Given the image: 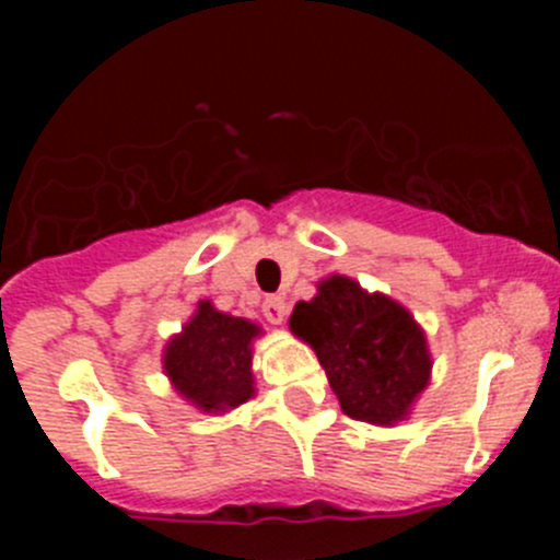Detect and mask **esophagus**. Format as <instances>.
<instances>
[{
    "mask_svg": "<svg viewBox=\"0 0 560 560\" xmlns=\"http://www.w3.org/2000/svg\"><path fill=\"white\" fill-rule=\"evenodd\" d=\"M262 314H265V319L270 322V325H281V322H284V316H287V301L281 295L268 298V301L262 303Z\"/></svg>",
    "mask_w": 560,
    "mask_h": 560,
    "instance_id": "esophagus-1",
    "label": "esophagus"
}]
</instances>
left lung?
<instances>
[{
  "label": "left lung",
  "mask_w": 560,
  "mask_h": 560,
  "mask_svg": "<svg viewBox=\"0 0 560 560\" xmlns=\"http://www.w3.org/2000/svg\"><path fill=\"white\" fill-rule=\"evenodd\" d=\"M290 330L314 349L352 420L395 425L431 382L433 360L415 316L349 276L319 281L312 301L295 306Z\"/></svg>",
  "instance_id": "1"
}]
</instances>
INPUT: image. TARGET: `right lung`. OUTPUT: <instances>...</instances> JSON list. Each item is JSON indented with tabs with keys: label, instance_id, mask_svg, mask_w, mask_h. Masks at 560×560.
<instances>
[{
	"label": "right lung",
	"instance_id": "obj_1",
	"mask_svg": "<svg viewBox=\"0 0 560 560\" xmlns=\"http://www.w3.org/2000/svg\"><path fill=\"white\" fill-rule=\"evenodd\" d=\"M259 332L244 316L217 312L211 301L197 303L195 316L162 354L175 393L208 415L246 404L254 395L252 343Z\"/></svg>",
	"mask_w": 560,
	"mask_h": 560
}]
</instances>
